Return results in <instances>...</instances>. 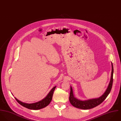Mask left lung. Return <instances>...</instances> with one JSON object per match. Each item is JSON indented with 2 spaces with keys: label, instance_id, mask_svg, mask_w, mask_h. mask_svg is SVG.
Masks as SVG:
<instances>
[{
  "label": "left lung",
  "instance_id": "1",
  "mask_svg": "<svg viewBox=\"0 0 121 121\" xmlns=\"http://www.w3.org/2000/svg\"><path fill=\"white\" fill-rule=\"evenodd\" d=\"M112 65V72H111V76L110 81L109 83L108 86L104 93V94L101 96L95 99H90L86 100H81L78 99L76 98L74 96L73 93V89L71 86V91L70 93V97H69V100L71 104L75 108H80L82 109H89L91 108H93L100 104H101L108 96L109 94L110 93L113 84V73H114V69L113 64L111 63Z\"/></svg>",
  "mask_w": 121,
  "mask_h": 121
}]
</instances>
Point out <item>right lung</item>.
Instances as JSON below:
<instances>
[{
  "mask_svg": "<svg viewBox=\"0 0 121 121\" xmlns=\"http://www.w3.org/2000/svg\"><path fill=\"white\" fill-rule=\"evenodd\" d=\"M56 87V86L54 87L50 90V91L49 92L48 95L44 99H43L42 100H40V101L35 102V103H30V104L26 103H24V102L21 101L20 100H18L16 98H15V99L20 105H21L22 106H23L24 107H25L28 109H33V110L40 109L41 108L46 107L50 103V102H51V101L52 100L53 93H54V91Z\"/></svg>",
  "mask_w": 121,
  "mask_h": 121,
  "instance_id": "1",
  "label": "right lung"
}]
</instances>
